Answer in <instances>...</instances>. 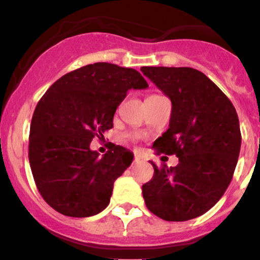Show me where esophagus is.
Listing matches in <instances>:
<instances>
[{"label":"esophagus","instance_id":"1","mask_svg":"<svg viewBox=\"0 0 260 260\" xmlns=\"http://www.w3.org/2000/svg\"><path fill=\"white\" fill-rule=\"evenodd\" d=\"M134 164H142V162H145V159L140 154H136L134 155V160H133Z\"/></svg>","mask_w":260,"mask_h":260}]
</instances>
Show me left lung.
<instances>
[{"label": "left lung", "mask_w": 260, "mask_h": 260, "mask_svg": "<svg viewBox=\"0 0 260 260\" xmlns=\"http://www.w3.org/2000/svg\"><path fill=\"white\" fill-rule=\"evenodd\" d=\"M172 103L170 128L154 142L156 154L176 155L177 166L154 168L143 184L151 213L166 221H186L219 202L234 176L241 129L234 105L215 83L190 67H142Z\"/></svg>", "instance_id": "left-lung-1"}]
</instances>
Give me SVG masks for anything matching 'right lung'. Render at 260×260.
I'll return each instance as SVG.
<instances>
[{"instance_id":"obj_1","label":"right lung","mask_w":260,"mask_h":260,"mask_svg":"<svg viewBox=\"0 0 260 260\" xmlns=\"http://www.w3.org/2000/svg\"><path fill=\"white\" fill-rule=\"evenodd\" d=\"M147 86L133 68L98 62L64 74L47 89L31 118L29 162L50 207L66 216L86 217L109 205L113 182L133 154L111 144L99 157L90 142L113 127L116 109L129 89Z\"/></svg>"}]
</instances>
